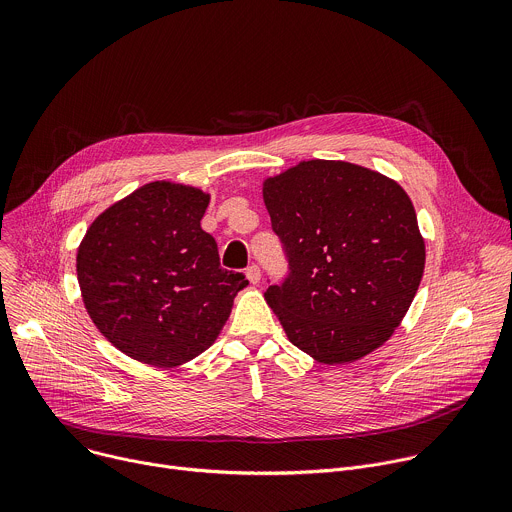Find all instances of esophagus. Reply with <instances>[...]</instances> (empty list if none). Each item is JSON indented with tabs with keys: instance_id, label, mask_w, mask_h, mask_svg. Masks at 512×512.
I'll return each mask as SVG.
<instances>
[{
	"instance_id": "obj_1",
	"label": "esophagus",
	"mask_w": 512,
	"mask_h": 512,
	"mask_svg": "<svg viewBox=\"0 0 512 512\" xmlns=\"http://www.w3.org/2000/svg\"><path fill=\"white\" fill-rule=\"evenodd\" d=\"M247 279L251 281V283H259V279H261V269H259V265H249L247 267Z\"/></svg>"
}]
</instances>
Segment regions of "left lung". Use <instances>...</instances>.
<instances>
[{"label":"left lung","mask_w":512,"mask_h":512,"mask_svg":"<svg viewBox=\"0 0 512 512\" xmlns=\"http://www.w3.org/2000/svg\"><path fill=\"white\" fill-rule=\"evenodd\" d=\"M287 273L265 300L287 338L324 364L352 362L391 338L425 267L405 190L348 162H302L263 186Z\"/></svg>","instance_id":"8db88e82"}]
</instances>
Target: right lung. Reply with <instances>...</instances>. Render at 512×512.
Segmentation results:
<instances>
[{"label": "right lung", "mask_w": 512, "mask_h": 512, "mask_svg": "<svg viewBox=\"0 0 512 512\" xmlns=\"http://www.w3.org/2000/svg\"><path fill=\"white\" fill-rule=\"evenodd\" d=\"M208 196L172 182L145 184L87 231L77 275L101 334L127 356L176 367L225 326L245 273L227 271L200 218Z\"/></svg>", "instance_id": "add662e5"}]
</instances>
